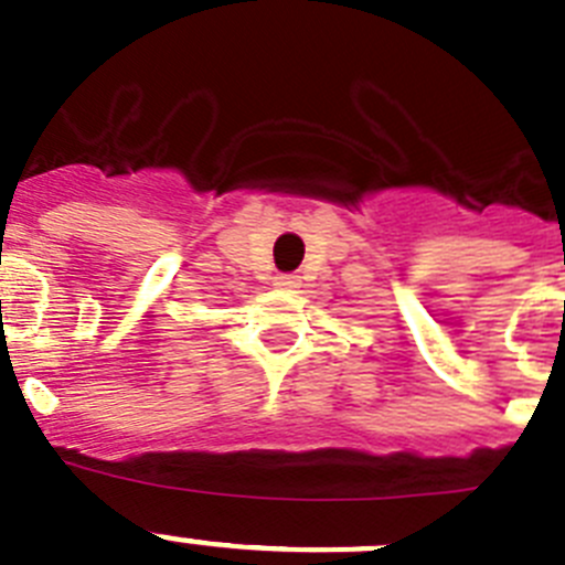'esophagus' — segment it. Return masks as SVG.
<instances>
[{
  "label": "esophagus",
  "instance_id": "obj_1",
  "mask_svg": "<svg viewBox=\"0 0 565 565\" xmlns=\"http://www.w3.org/2000/svg\"><path fill=\"white\" fill-rule=\"evenodd\" d=\"M276 284L278 289H298L300 287V278L292 276V273H281V276H276Z\"/></svg>",
  "mask_w": 565,
  "mask_h": 565
}]
</instances>
